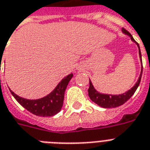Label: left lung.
Instances as JSON below:
<instances>
[{
	"instance_id": "1",
	"label": "left lung",
	"mask_w": 150,
	"mask_h": 150,
	"mask_svg": "<svg viewBox=\"0 0 150 150\" xmlns=\"http://www.w3.org/2000/svg\"><path fill=\"white\" fill-rule=\"evenodd\" d=\"M122 30L123 33L127 34L128 36H129L131 40L137 44L138 47H139V57H140V60L141 61H142V56H141L140 48H139V44L133 39V38L130 34V33H129L127 30L124 29V28H122ZM142 74H143V66H142V68H141L140 75H139V80H137V83L135 84L134 86L132 87L129 90H128L127 92L120 95L102 94V93H100L97 92V91L95 90L93 86L92 83H91V81H90V86H89L88 89V95L89 96H90V100H92L93 102H94L95 103H96L98 106H101V107H103V108H115V107L121 106V105H122L123 103H125L127 102V100H129L131 96L134 94V93L136 92V90L138 88V86H139V83H140L141 77H142Z\"/></svg>"
}]
</instances>
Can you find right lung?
<instances>
[{"mask_svg":"<svg viewBox=\"0 0 150 150\" xmlns=\"http://www.w3.org/2000/svg\"><path fill=\"white\" fill-rule=\"evenodd\" d=\"M72 77V74L65 76L50 94L38 100H27L16 95L12 90L10 91L17 102L31 113L38 117H52L61 110L64 93Z\"/></svg>","mask_w":150,"mask_h":150,"instance_id":"1","label":"right lung"}]
</instances>
